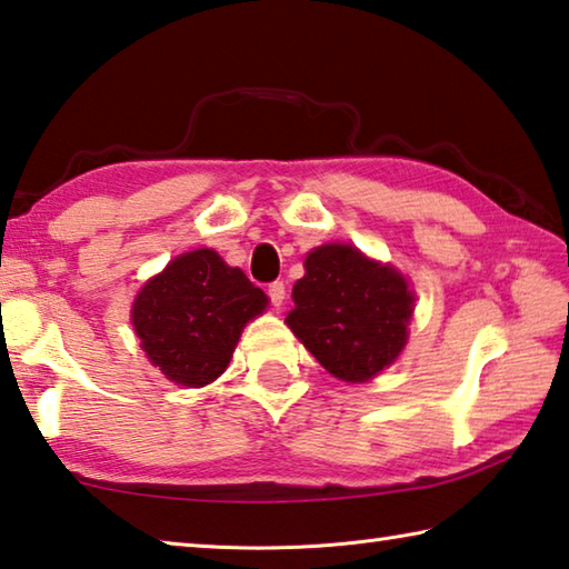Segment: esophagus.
<instances>
[{
	"instance_id": "esophagus-1",
	"label": "esophagus",
	"mask_w": 569,
	"mask_h": 569,
	"mask_svg": "<svg viewBox=\"0 0 569 569\" xmlns=\"http://www.w3.org/2000/svg\"><path fill=\"white\" fill-rule=\"evenodd\" d=\"M268 298H271V303H273L276 308L283 306V301H286V283H283V281L268 283Z\"/></svg>"
}]
</instances>
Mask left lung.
<instances>
[{"mask_svg": "<svg viewBox=\"0 0 569 569\" xmlns=\"http://www.w3.org/2000/svg\"><path fill=\"white\" fill-rule=\"evenodd\" d=\"M412 301L396 268L353 246L328 243L308 253L286 323L328 373L366 383L400 356Z\"/></svg>", "mask_w": 569, "mask_h": 569, "instance_id": "obj_1", "label": "left lung"}]
</instances>
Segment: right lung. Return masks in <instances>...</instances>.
Returning a JSON list of instances; mask_svg holds the SVG:
<instances>
[{
  "mask_svg": "<svg viewBox=\"0 0 569 569\" xmlns=\"http://www.w3.org/2000/svg\"><path fill=\"white\" fill-rule=\"evenodd\" d=\"M266 306V293L241 268L199 249L173 258L141 288L131 320L141 348L163 376L201 388L223 373L243 326Z\"/></svg>",
  "mask_w": 569,
  "mask_h": 569,
  "instance_id": "right-lung-1",
  "label": "right lung"
}]
</instances>
